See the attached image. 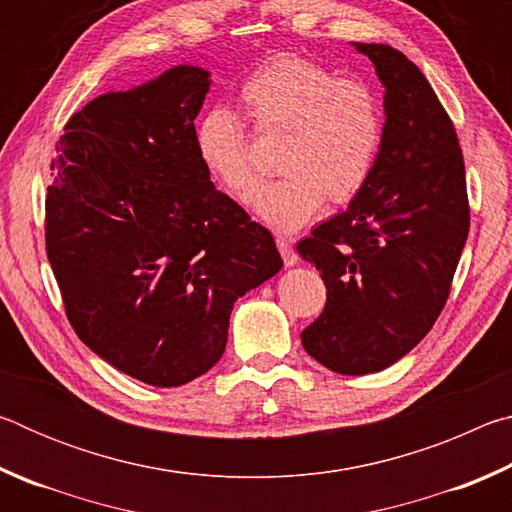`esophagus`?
I'll return each instance as SVG.
<instances>
[{
  "instance_id": "1",
  "label": "esophagus",
  "mask_w": 512,
  "mask_h": 512,
  "mask_svg": "<svg viewBox=\"0 0 512 512\" xmlns=\"http://www.w3.org/2000/svg\"><path fill=\"white\" fill-rule=\"evenodd\" d=\"M277 248H280L284 264L287 266L298 264V255H296V250H293V241L289 237H277Z\"/></svg>"
}]
</instances>
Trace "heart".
Listing matches in <instances>:
<instances>
[{"mask_svg":"<svg viewBox=\"0 0 512 512\" xmlns=\"http://www.w3.org/2000/svg\"><path fill=\"white\" fill-rule=\"evenodd\" d=\"M239 101L257 131L282 133L277 169L284 178L259 189L253 212L268 228L296 232L325 205L357 198L384 146V110L370 85L341 79L311 60L275 56L239 85ZM203 169L244 201L259 185L244 119L212 103L194 124Z\"/></svg>","mask_w":512,"mask_h":512,"instance_id":"b5f03b06","label":"heart"}]
</instances>
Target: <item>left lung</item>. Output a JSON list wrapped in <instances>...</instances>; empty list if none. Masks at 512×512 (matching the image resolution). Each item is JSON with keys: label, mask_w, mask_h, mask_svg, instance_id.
I'll use <instances>...</instances> for the list:
<instances>
[{"label": "left lung", "mask_w": 512, "mask_h": 512, "mask_svg": "<svg viewBox=\"0 0 512 512\" xmlns=\"http://www.w3.org/2000/svg\"><path fill=\"white\" fill-rule=\"evenodd\" d=\"M352 47L384 85V146L348 210L298 244L327 287V305L302 332V345L339 375H368L400 361L436 323L470 207L452 119L424 74L391 45Z\"/></svg>", "instance_id": "1"}]
</instances>
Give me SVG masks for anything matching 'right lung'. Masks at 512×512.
<instances>
[{
  "instance_id": "1",
  "label": "right lung",
  "mask_w": 512,
  "mask_h": 512,
  "mask_svg": "<svg viewBox=\"0 0 512 512\" xmlns=\"http://www.w3.org/2000/svg\"><path fill=\"white\" fill-rule=\"evenodd\" d=\"M210 72L176 65L67 121L47 194V257L79 339L112 368L173 388L221 359L237 298L280 273L264 225L194 151Z\"/></svg>"
}]
</instances>
